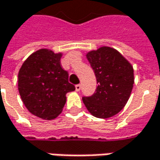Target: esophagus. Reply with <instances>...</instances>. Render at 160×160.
<instances>
[{"mask_svg": "<svg viewBox=\"0 0 160 160\" xmlns=\"http://www.w3.org/2000/svg\"><path fill=\"white\" fill-rule=\"evenodd\" d=\"M80 89H81L80 84H78V85H76V86H75V90H76V92H80Z\"/></svg>", "mask_w": 160, "mask_h": 160, "instance_id": "esophagus-1", "label": "esophagus"}]
</instances>
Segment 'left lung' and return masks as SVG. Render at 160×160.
<instances>
[{
  "instance_id": "8db88e82",
  "label": "left lung",
  "mask_w": 160,
  "mask_h": 160,
  "mask_svg": "<svg viewBox=\"0 0 160 160\" xmlns=\"http://www.w3.org/2000/svg\"><path fill=\"white\" fill-rule=\"evenodd\" d=\"M86 58L94 71L98 86L92 96L82 98L83 103L97 118L114 116L125 106L132 92L133 66L119 51L110 47L89 51Z\"/></svg>"
}]
</instances>
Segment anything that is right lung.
<instances>
[{
	"label": "right lung",
	"instance_id": "add662e5",
	"mask_svg": "<svg viewBox=\"0 0 160 160\" xmlns=\"http://www.w3.org/2000/svg\"><path fill=\"white\" fill-rule=\"evenodd\" d=\"M62 53L41 48L32 53L18 73V91L22 102L34 115L53 120L62 112L66 94L75 90L60 66Z\"/></svg>",
	"mask_w": 160,
	"mask_h": 160
}]
</instances>
